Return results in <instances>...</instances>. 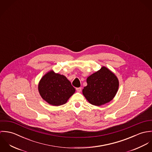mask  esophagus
Masks as SVG:
<instances>
[{
	"mask_svg": "<svg viewBox=\"0 0 152 152\" xmlns=\"http://www.w3.org/2000/svg\"><path fill=\"white\" fill-rule=\"evenodd\" d=\"M76 90H77V92H80L81 91V90H82V88H81V87H78V88H76Z\"/></svg>",
	"mask_w": 152,
	"mask_h": 152,
	"instance_id": "1",
	"label": "esophagus"
}]
</instances>
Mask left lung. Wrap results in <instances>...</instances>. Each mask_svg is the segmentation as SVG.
<instances>
[{
    "label": "left lung",
    "instance_id": "left-lung-1",
    "mask_svg": "<svg viewBox=\"0 0 152 152\" xmlns=\"http://www.w3.org/2000/svg\"><path fill=\"white\" fill-rule=\"evenodd\" d=\"M87 82V86L83 89V95L90 104L96 106L110 102L119 87L117 77L105 66L88 77Z\"/></svg>",
    "mask_w": 152,
    "mask_h": 152
}]
</instances>
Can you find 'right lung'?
I'll return each instance as SVG.
<instances>
[{
  "label": "right lung",
  "mask_w": 152,
  "mask_h": 152,
  "mask_svg": "<svg viewBox=\"0 0 152 152\" xmlns=\"http://www.w3.org/2000/svg\"><path fill=\"white\" fill-rule=\"evenodd\" d=\"M39 91L49 104L59 106L66 102L75 89L65 76L51 71L41 79Z\"/></svg>",
  "instance_id": "add662e5"
}]
</instances>
